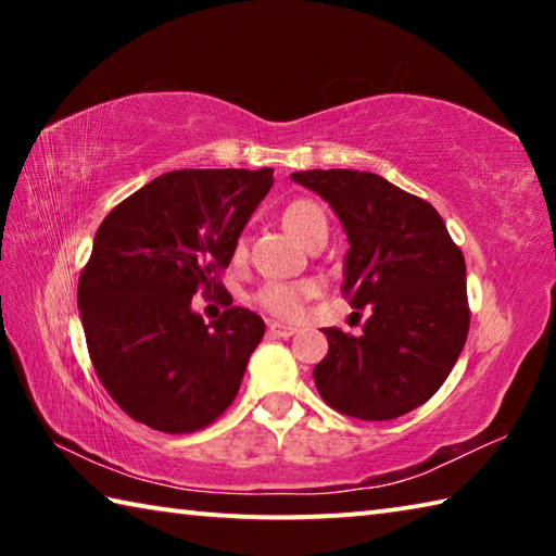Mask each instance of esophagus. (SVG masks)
Masks as SVG:
<instances>
[{
    "label": "esophagus",
    "mask_w": 556,
    "mask_h": 556,
    "mask_svg": "<svg viewBox=\"0 0 556 556\" xmlns=\"http://www.w3.org/2000/svg\"><path fill=\"white\" fill-rule=\"evenodd\" d=\"M296 328L294 326H287V324H269V336L275 338H289L294 336Z\"/></svg>",
    "instance_id": "34e87169"
}]
</instances>
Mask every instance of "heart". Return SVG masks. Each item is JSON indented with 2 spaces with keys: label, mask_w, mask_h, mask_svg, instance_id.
<instances>
[{
  "label": "heart",
  "mask_w": 556,
  "mask_h": 556,
  "mask_svg": "<svg viewBox=\"0 0 556 556\" xmlns=\"http://www.w3.org/2000/svg\"><path fill=\"white\" fill-rule=\"evenodd\" d=\"M281 220H285V228L294 235L296 240L308 242L316 232L326 230L328 232V218L324 208L308 199L291 201L285 213H281ZM248 255V244L244 238L235 244V260H244ZM318 287L308 279H296V281H265L255 294V301L260 308H265L267 314L277 318H299L304 314L306 301L316 296Z\"/></svg>",
  "instance_id": "b5f03b06"
}]
</instances>
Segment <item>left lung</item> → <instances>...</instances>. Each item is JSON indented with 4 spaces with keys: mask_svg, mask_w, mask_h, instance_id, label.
<instances>
[{
    "mask_svg": "<svg viewBox=\"0 0 556 556\" xmlns=\"http://www.w3.org/2000/svg\"><path fill=\"white\" fill-rule=\"evenodd\" d=\"M341 218L348 232L343 296L370 306L361 336L326 328L314 368L318 394L365 421L402 417L434 394L468 338L466 260L431 203L382 176L351 168L291 174Z\"/></svg>",
    "mask_w": 556,
    "mask_h": 556,
    "instance_id": "1",
    "label": "left lung"
}]
</instances>
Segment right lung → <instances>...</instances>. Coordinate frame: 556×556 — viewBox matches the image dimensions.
Here are the masks:
<instances>
[{
	"instance_id": "obj_1",
	"label": "right lung",
	"mask_w": 556,
	"mask_h": 556,
	"mask_svg": "<svg viewBox=\"0 0 556 556\" xmlns=\"http://www.w3.org/2000/svg\"><path fill=\"white\" fill-rule=\"evenodd\" d=\"M271 168H181L110 211L78 279L88 353L102 388L164 434L213 425L240 390L265 321L232 306L220 275L244 223L275 184ZM229 306L205 327L190 299Z\"/></svg>"
}]
</instances>
